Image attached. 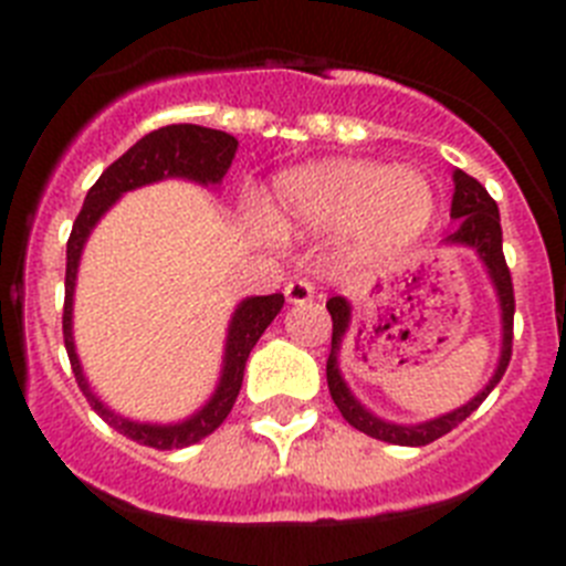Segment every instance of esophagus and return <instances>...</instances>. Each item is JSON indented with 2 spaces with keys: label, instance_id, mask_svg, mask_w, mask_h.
<instances>
[{
  "label": "esophagus",
  "instance_id": "esophagus-1",
  "mask_svg": "<svg viewBox=\"0 0 566 566\" xmlns=\"http://www.w3.org/2000/svg\"><path fill=\"white\" fill-rule=\"evenodd\" d=\"M314 283L312 280H306V277H300V280H289L286 283V300L289 303H294V306H297V303H308V300H314Z\"/></svg>",
  "mask_w": 566,
  "mask_h": 566
}]
</instances>
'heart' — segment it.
Returning <instances> with one entry per match:
<instances>
[{
	"instance_id": "heart-1",
	"label": "heart",
	"mask_w": 566,
	"mask_h": 566,
	"mask_svg": "<svg viewBox=\"0 0 566 566\" xmlns=\"http://www.w3.org/2000/svg\"><path fill=\"white\" fill-rule=\"evenodd\" d=\"M274 223L283 232L348 229L363 258L394 252L424 232L433 189L417 169L334 158L286 172L274 184Z\"/></svg>"
}]
</instances>
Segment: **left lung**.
I'll use <instances>...</instances> for the list:
<instances>
[{"label":"left lung","instance_id":"1","mask_svg":"<svg viewBox=\"0 0 566 566\" xmlns=\"http://www.w3.org/2000/svg\"><path fill=\"white\" fill-rule=\"evenodd\" d=\"M451 218H457L459 229L453 234H448V243H459V247H470L473 252L482 258L484 269H488L493 286L499 294V306H502V357H499L496 374L490 377V382L484 385L476 397L470 399L468 405L457 408V411L444 413V417L431 419V422L419 424H394L385 422V419L374 417L371 411H365L363 405L354 399V394L348 391L343 374H339L337 354L339 345H343L345 332H348V319H352V303L345 297H332L326 303L328 314H332V354H328L326 363V379L328 391H332L334 405L339 408L343 419L357 431L368 433L374 439H382L388 444H405V448H422V444L437 442L439 437L451 433L457 424H462L470 413L476 411L479 405L488 399V394L499 385V379L504 377L510 363V354H513V314H516V297H513V280H510L507 260L502 252V223H499V207L496 201L490 198L488 189L470 178L468 172L457 169L453 172V203H451Z\"/></svg>","mask_w":566,"mask_h":566}]
</instances>
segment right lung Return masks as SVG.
<instances>
[{
	"mask_svg": "<svg viewBox=\"0 0 566 566\" xmlns=\"http://www.w3.org/2000/svg\"><path fill=\"white\" fill-rule=\"evenodd\" d=\"M234 149H238V138L223 129L198 127V124H169V127L153 129L144 135L142 142H135L118 161L109 164L93 187H90L84 207L78 212L73 232L67 240V272H64V314H62V332H64V348H67L70 365L76 374V382L87 402L93 405V411L124 433L127 439L138 444H147L155 451H175V448H187V444L201 442L203 437L221 428L223 419L232 411L234 399L243 385V371H247L249 352L260 339V334L266 332L269 323L277 317L283 308V294H266V297H247L234 308L232 323H229L227 334V352H223V371L221 382L203 405L201 411L192 413L184 422L175 424H149V422H133L118 413H113L102 399L93 394L87 377L78 363L76 345H73V289H76L78 260H82V249L87 243L90 232L102 221V214L113 207L124 192L147 184L164 181V178H187V181L203 184V187H218L223 181L227 169L232 167Z\"/></svg>",
	"mask_w": 566,
	"mask_h": 566,
	"instance_id": "obj_1",
	"label": "right lung"
}]
</instances>
